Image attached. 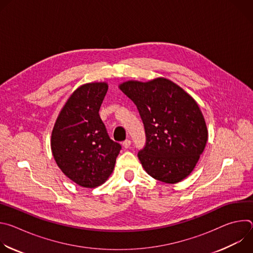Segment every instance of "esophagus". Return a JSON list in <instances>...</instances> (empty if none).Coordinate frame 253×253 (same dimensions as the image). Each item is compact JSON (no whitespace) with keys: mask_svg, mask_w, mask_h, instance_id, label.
<instances>
[{"mask_svg":"<svg viewBox=\"0 0 253 253\" xmlns=\"http://www.w3.org/2000/svg\"><path fill=\"white\" fill-rule=\"evenodd\" d=\"M130 145H131V141L129 140V139H126L125 141H123V147L124 148H129L130 147Z\"/></svg>","mask_w":253,"mask_h":253,"instance_id":"1","label":"esophagus"}]
</instances>
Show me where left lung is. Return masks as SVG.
<instances>
[{"label": "left lung", "instance_id": "obj_1", "mask_svg": "<svg viewBox=\"0 0 253 253\" xmlns=\"http://www.w3.org/2000/svg\"><path fill=\"white\" fill-rule=\"evenodd\" d=\"M121 91L136 105L146 135L138 152L145 171L174 184L187 177L202 154L208 132L195 100L168 79L128 81Z\"/></svg>", "mask_w": 253, "mask_h": 253}]
</instances>
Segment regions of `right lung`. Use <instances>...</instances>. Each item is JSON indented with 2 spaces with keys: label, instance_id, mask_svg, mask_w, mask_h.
<instances>
[{
  "label": "right lung",
  "instance_id": "right-lung-1",
  "mask_svg": "<svg viewBox=\"0 0 253 253\" xmlns=\"http://www.w3.org/2000/svg\"><path fill=\"white\" fill-rule=\"evenodd\" d=\"M106 83H89L70 96L55 123L51 148L62 172L78 185L94 188L113 172L121 150L110 139L99 110Z\"/></svg>",
  "mask_w": 253,
  "mask_h": 253
}]
</instances>
